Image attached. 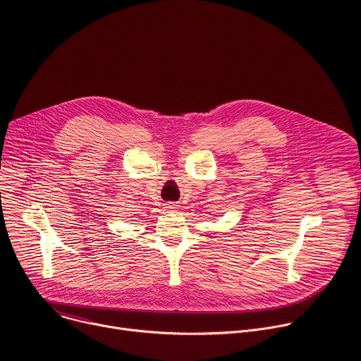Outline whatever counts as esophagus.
Segmentation results:
<instances>
[{
    "instance_id": "34e87169",
    "label": "esophagus",
    "mask_w": 361,
    "mask_h": 361,
    "mask_svg": "<svg viewBox=\"0 0 361 361\" xmlns=\"http://www.w3.org/2000/svg\"><path fill=\"white\" fill-rule=\"evenodd\" d=\"M167 205V209L169 210H174V209H177V204L176 202H169V204H166Z\"/></svg>"
}]
</instances>
